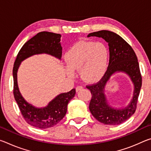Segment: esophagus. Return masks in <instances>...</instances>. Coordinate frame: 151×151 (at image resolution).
Listing matches in <instances>:
<instances>
[{
    "label": "esophagus",
    "mask_w": 151,
    "mask_h": 151,
    "mask_svg": "<svg viewBox=\"0 0 151 151\" xmlns=\"http://www.w3.org/2000/svg\"><path fill=\"white\" fill-rule=\"evenodd\" d=\"M82 89H83V86H81V85L77 86H76V91L78 92V91H79L82 90Z\"/></svg>",
    "instance_id": "obj_1"
}]
</instances>
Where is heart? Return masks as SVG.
<instances>
[{"instance_id":"obj_1","label":"heart","mask_w":151,"mask_h":151,"mask_svg":"<svg viewBox=\"0 0 151 151\" xmlns=\"http://www.w3.org/2000/svg\"><path fill=\"white\" fill-rule=\"evenodd\" d=\"M68 75L80 70L84 80L92 82L103 76L108 67L109 50L101 42L81 41L74 45L65 54Z\"/></svg>"}]
</instances>
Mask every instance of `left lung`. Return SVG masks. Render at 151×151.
<instances>
[{
    "instance_id": "1",
    "label": "left lung",
    "mask_w": 151,
    "mask_h": 151,
    "mask_svg": "<svg viewBox=\"0 0 151 151\" xmlns=\"http://www.w3.org/2000/svg\"><path fill=\"white\" fill-rule=\"evenodd\" d=\"M90 37H101L109 43V63L104 76L96 83L87 85L92 94L89 104L91 114L97 121L104 124H120L129 119L137 109L138 98L142 86V76L139 62L134 50L119 35L109 30H100L90 33ZM116 72H124L134 84V97L131 103L121 109L112 108L107 103L104 87L109 77Z\"/></svg>"
}]
</instances>
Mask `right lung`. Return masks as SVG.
<instances>
[{
  "mask_svg": "<svg viewBox=\"0 0 151 151\" xmlns=\"http://www.w3.org/2000/svg\"><path fill=\"white\" fill-rule=\"evenodd\" d=\"M61 35L50 32H40L28 40L20 48L14 61L13 70V94L22 116L28 124L39 129H48L55 126L67 111L68 103L76 93L75 88L62 93L50 102L47 106L38 109L28 103L22 96L17 85V70L21 61L30 56L47 53L58 58L62 57Z\"/></svg>",
  "mask_w": 151,
  "mask_h": 151,
  "instance_id": "obj_1",
  "label": "right lung"
}]
</instances>
